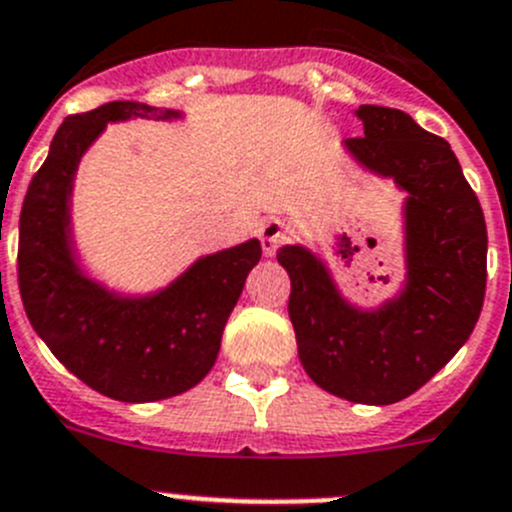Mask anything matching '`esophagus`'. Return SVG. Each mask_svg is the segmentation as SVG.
<instances>
[{
  "label": "esophagus",
  "instance_id": "1",
  "mask_svg": "<svg viewBox=\"0 0 512 512\" xmlns=\"http://www.w3.org/2000/svg\"><path fill=\"white\" fill-rule=\"evenodd\" d=\"M284 233H286V228H284V223H281V221H266L264 226H261L259 236H261V246H264L266 256H274L276 246L281 243Z\"/></svg>",
  "mask_w": 512,
  "mask_h": 512
}]
</instances>
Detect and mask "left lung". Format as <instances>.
<instances>
[{"label": "left lung", "instance_id": "left-lung-1", "mask_svg": "<svg viewBox=\"0 0 512 512\" xmlns=\"http://www.w3.org/2000/svg\"><path fill=\"white\" fill-rule=\"evenodd\" d=\"M364 138L344 140L402 201L405 276L377 306L344 296L321 253L286 243L276 259L291 279L289 316L301 367L326 392L359 405H392L430 382L467 342L485 299L488 231L450 143L402 110L362 105Z\"/></svg>", "mask_w": 512, "mask_h": 512}]
</instances>
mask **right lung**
<instances>
[{
  "instance_id": "1",
  "label": "right lung",
  "mask_w": 512,
  "mask_h": 512,
  "mask_svg": "<svg viewBox=\"0 0 512 512\" xmlns=\"http://www.w3.org/2000/svg\"><path fill=\"white\" fill-rule=\"evenodd\" d=\"M130 120L175 123L186 113L120 100L60 125L22 203L19 294L34 332L87 387L120 402H155L188 392L211 372L248 271L261 261V241L198 256L143 294L95 279L72 226L77 170L107 125Z\"/></svg>"
}]
</instances>
